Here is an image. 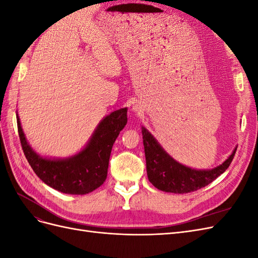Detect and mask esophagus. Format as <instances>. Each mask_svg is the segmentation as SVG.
<instances>
[{"instance_id":"esophagus-1","label":"esophagus","mask_w":258,"mask_h":258,"mask_svg":"<svg viewBox=\"0 0 258 258\" xmlns=\"http://www.w3.org/2000/svg\"><path fill=\"white\" fill-rule=\"evenodd\" d=\"M134 108H135V111H138V110H139V107H138V106H137V105H136V106H135V107H134Z\"/></svg>"}]
</instances>
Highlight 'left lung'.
Here are the masks:
<instances>
[{
    "label": "left lung",
    "mask_w": 258,
    "mask_h": 258,
    "mask_svg": "<svg viewBox=\"0 0 258 258\" xmlns=\"http://www.w3.org/2000/svg\"><path fill=\"white\" fill-rule=\"evenodd\" d=\"M142 136L148 181L157 189L166 192L186 194L212 183L227 170L237 151L235 148L220 166L208 170H197L186 167L171 157L145 127H142Z\"/></svg>",
    "instance_id": "1"
}]
</instances>
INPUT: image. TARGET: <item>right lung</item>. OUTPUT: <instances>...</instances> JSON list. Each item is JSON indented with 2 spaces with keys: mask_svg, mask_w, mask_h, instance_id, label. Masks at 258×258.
Wrapping results in <instances>:
<instances>
[{
  "mask_svg": "<svg viewBox=\"0 0 258 258\" xmlns=\"http://www.w3.org/2000/svg\"><path fill=\"white\" fill-rule=\"evenodd\" d=\"M127 107L105 116L81 152L68 158H47L38 155L28 143L17 114L18 134L23 153L42 181L58 191L86 195L104 183L112 147L127 123Z\"/></svg>",
  "mask_w": 258,
  "mask_h": 258,
  "instance_id": "right-lung-1",
  "label": "right lung"
}]
</instances>
